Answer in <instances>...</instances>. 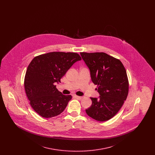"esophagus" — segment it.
I'll list each match as a JSON object with an SVG mask.
<instances>
[{
    "label": "esophagus",
    "mask_w": 155,
    "mask_h": 155,
    "mask_svg": "<svg viewBox=\"0 0 155 155\" xmlns=\"http://www.w3.org/2000/svg\"><path fill=\"white\" fill-rule=\"evenodd\" d=\"M74 97H75L76 99H78V100H81V99H82L83 98V97H82V96H77V95H74Z\"/></svg>",
    "instance_id": "obj_1"
}]
</instances>
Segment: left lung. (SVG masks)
Segmentation results:
<instances>
[{"instance_id":"8db88e82","label":"left lung","mask_w":155,"mask_h":155,"mask_svg":"<svg viewBox=\"0 0 155 155\" xmlns=\"http://www.w3.org/2000/svg\"><path fill=\"white\" fill-rule=\"evenodd\" d=\"M80 54L100 95L98 99L91 97L92 103L86 113L97 121H107L118 113L128 96L129 83L125 67L120 60L103 52Z\"/></svg>"}]
</instances>
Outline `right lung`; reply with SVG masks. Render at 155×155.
Here are the masks:
<instances>
[{
  "mask_svg": "<svg viewBox=\"0 0 155 155\" xmlns=\"http://www.w3.org/2000/svg\"><path fill=\"white\" fill-rule=\"evenodd\" d=\"M81 56L74 52H53L32 60L26 71L24 88L32 109L44 118L61 113L71 99L56 88L55 84Z\"/></svg>",
  "mask_w": 155,
  "mask_h": 155,
  "instance_id": "1",
  "label": "right lung"
}]
</instances>
